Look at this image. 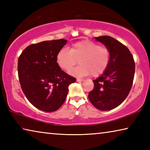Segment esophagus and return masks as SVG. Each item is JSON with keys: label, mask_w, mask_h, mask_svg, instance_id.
Here are the masks:
<instances>
[{"label": "esophagus", "mask_w": 150, "mask_h": 150, "mask_svg": "<svg viewBox=\"0 0 150 150\" xmlns=\"http://www.w3.org/2000/svg\"><path fill=\"white\" fill-rule=\"evenodd\" d=\"M83 81H85V79H77V82H82Z\"/></svg>", "instance_id": "1"}]
</instances>
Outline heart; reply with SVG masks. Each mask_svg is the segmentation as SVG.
Returning a JSON list of instances; mask_svg holds the SVG:
<instances>
[{"label":"heart","mask_w":150,"mask_h":150,"mask_svg":"<svg viewBox=\"0 0 150 150\" xmlns=\"http://www.w3.org/2000/svg\"><path fill=\"white\" fill-rule=\"evenodd\" d=\"M110 59L111 53L108 47L90 40L76 42L69 50L62 48L56 56L58 66L66 72H69L79 61L80 65L70 72L75 77L91 74L98 77L108 69Z\"/></svg>","instance_id":"obj_1"}]
</instances>
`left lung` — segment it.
Returning <instances> with one entry per match:
<instances>
[{"mask_svg":"<svg viewBox=\"0 0 150 150\" xmlns=\"http://www.w3.org/2000/svg\"><path fill=\"white\" fill-rule=\"evenodd\" d=\"M108 47L111 59L108 69L93 80L94 88L88 93V99L100 110L117 107L128 96L133 84L135 62L126 45L108 35L95 38Z\"/></svg>","mask_w":150,"mask_h":150,"instance_id":"1","label":"left lung"}]
</instances>
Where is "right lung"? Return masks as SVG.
<instances>
[{"instance_id": "obj_1", "label": "right lung", "mask_w": 150, "mask_h": 150, "mask_svg": "<svg viewBox=\"0 0 150 150\" xmlns=\"http://www.w3.org/2000/svg\"><path fill=\"white\" fill-rule=\"evenodd\" d=\"M67 40L59 39L30 45L18 61L22 90L29 102L45 112L59 109L67 97L69 86L76 79L58 66L56 56Z\"/></svg>"}]
</instances>
